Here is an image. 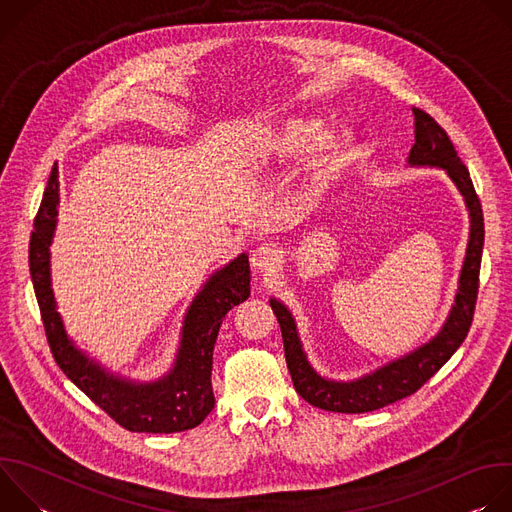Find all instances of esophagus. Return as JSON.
Masks as SVG:
<instances>
[{"mask_svg":"<svg viewBox=\"0 0 512 512\" xmlns=\"http://www.w3.org/2000/svg\"><path fill=\"white\" fill-rule=\"evenodd\" d=\"M279 263V249L271 243H263L259 247L253 249V255H251V265L253 269L257 271H269L273 269L275 265Z\"/></svg>","mask_w":512,"mask_h":512,"instance_id":"esophagus-1","label":"esophagus"}]
</instances>
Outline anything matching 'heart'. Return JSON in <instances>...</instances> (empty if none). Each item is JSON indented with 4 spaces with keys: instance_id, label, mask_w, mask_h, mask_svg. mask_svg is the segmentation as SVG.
<instances>
[{
    "instance_id": "obj_1",
    "label": "heart",
    "mask_w": 512,
    "mask_h": 512,
    "mask_svg": "<svg viewBox=\"0 0 512 512\" xmlns=\"http://www.w3.org/2000/svg\"><path fill=\"white\" fill-rule=\"evenodd\" d=\"M324 123L312 115H296L281 121L275 129L267 131L261 137L263 156H281V158H296L306 154L318 143L322 135Z\"/></svg>"
}]
</instances>
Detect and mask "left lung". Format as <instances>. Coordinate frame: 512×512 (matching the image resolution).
Returning <instances> with one entry per match:
<instances>
[{"label": "left lung", "mask_w": 512, "mask_h": 512, "mask_svg": "<svg viewBox=\"0 0 512 512\" xmlns=\"http://www.w3.org/2000/svg\"><path fill=\"white\" fill-rule=\"evenodd\" d=\"M415 115V143L407 158L409 168H440L448 174V178L458 188L464 198L468 216H470V237L466 247V257L462 263L458 291L454 298V306L442 326L429 342L417 346L415 350L399 356L383 367L362 375L352 381H336L322 377L308 360L302 338L298 334V324L291 316L289 308L271 298L269 304L273 314L277 316L285 362L294 381L296 391L310 405L320 407L324 411L336 413H367L391 405L403 397L413 395L425 381H429L450 356L460 348L464 338L468 336L474 306L478 296V275L484 247V218L482 206L476 196L474 184L470 180L468 168L458 158L454 143L448 133L435 123L421 109H413Z\"/></svg>", "instance_id": "8db88e82"}]
</instances>
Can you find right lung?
Here are the masks:
<instances>
[{
  "label": "right lung",
  "instance_id": "obj_1",
  "mask_svg": "<svg viewBox=\"0 0 512 512\" xmlns=\"http://www.w3.org/2000/svg\"><path fill=\"white\" fill-rule=\"evenodd\" d=\"M60 182L54 164L30 237V275L46 338L62 373L121 427L143 433H174L196 427L214 407L212 350L229 310L251 296L249 257L241 253L216 269L186 310L172 369L156 381H135L105 369L66 334L56 310L50 245L58 223Z\"/></svg>",
  "mask_w": 512,
  "mask_h": 512
}]
</instances>
